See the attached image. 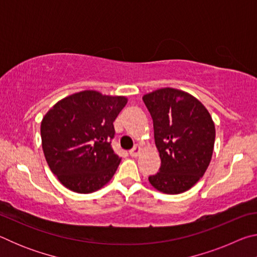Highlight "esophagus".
Instances as JSON below:
<instances>
[{
    "label": "esophagus",
    "instance_id": "34e87169",
    "mask_svg": "<svg viewBox=\"0 0 257 257\" xmlns=\"http://www.w3.org/2000/svg\"><path fill=\"white\" fill-rule=\"evenodd\" d=\"M142 151H143V147H142L141 145L137 144V145H135L134 149H133L132 151H130L129 153H130V155L133 156V158H137V156H138L139 154H141Z\"/></svg>",
    "mask_w": 257,
    "mask_h": 257
}]
</instances>
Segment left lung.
Listing matches in <instances>:
<instances>
[{
    "label": "left lung",
    "instance_id": "obj_1",
    "mask_svg": "<svg viewBox=\"0 0 257 257\" xmlns=\"http://www.w3.org/2000/svg\"><path fill=\"white\" fill-rule=\"evenodd\" d=\"M153 119L154 139L161 159L151 185L176 195L190 189L211 162L215 125L207 108L184 90L165 87L143 96Z\"/></svg>",
    "mask_w": 257,
    "mask_h": 257
}]
</instances>
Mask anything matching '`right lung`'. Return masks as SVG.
<instances>
[{"instance_id": "right-lung-1", "label": "right lung", "mask_w": 257, "mask_h": 257, "mask_svg": "<svg viewBox=\"0 0 257 257\" xmlns=\"http://www.w3.org/2000/svg\"><path fill=\"white\" fill-rule=\"evenodd\" d=\"M127 102L125 96L87 89L60 99L43 116V152L66 188L89 194L112 179L121 161L110 143L113 121Z\"/></svg>"}]
</instances>
